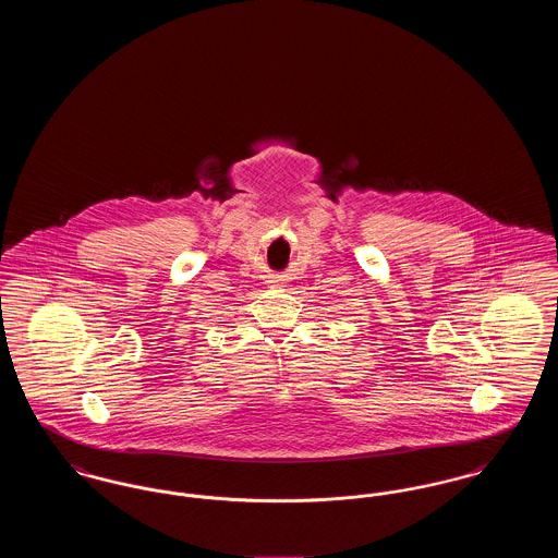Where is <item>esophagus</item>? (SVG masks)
<instances>
[{
    "mask_svg": "<svg viewBox=\"0 0 558 558\" xmlns=\"http://www.w3.org/2000/svg\"><path fill=\"white\" fill-rule=\"evenodd\" d=\"M284 278H280V276H271V280H269V284H274V287H284Z\"/></svg>",
    "mask_w": 558,
    "mask_h": 558,
    "instance_id": "obj_1",
    "label": "esophagus"
}]
</instances>
